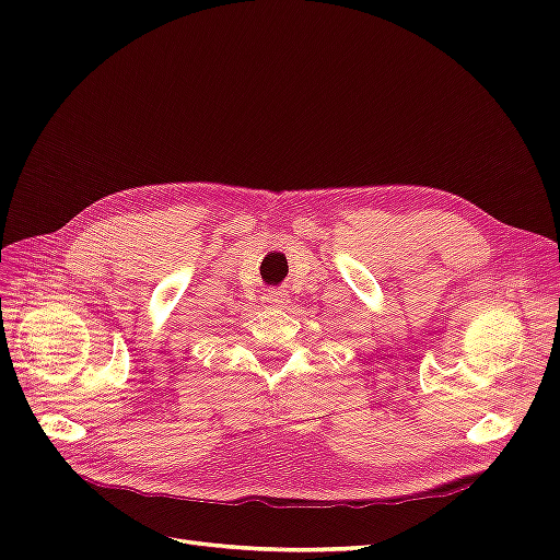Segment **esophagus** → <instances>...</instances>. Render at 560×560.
Masks as SVG:
<instances>
[{
	"instance_id": "1",
	"label": "esophagus",
	"mask_w": 560,
	"mask_h": 560,
	"mask_svg": "<svg viewBox=\"0 0 560 560\" xmlns=\"http://www.w3.org/2000/svg\"><path fill=\"white\" fill-rule=\"evenodd\" d=\"M264 303L268 308H287V306H290V296H287L284 292L270 290V292L264 294Z\"/></svg>"
}]
</instances>
